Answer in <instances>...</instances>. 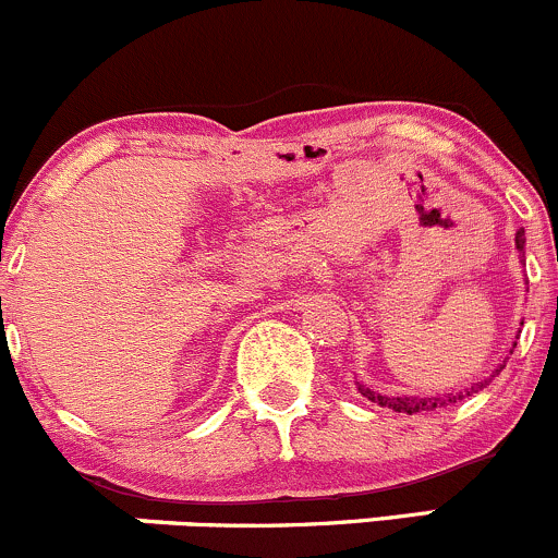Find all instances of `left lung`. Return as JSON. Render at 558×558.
<instances>
[{"instance_id": "8db88e82", "label": "left lung", "mask_w": 558, "mask_h": 558, "mask_svg": "<svg viewBox=\"0 0 558 558\" xmlns=\"http://www.w3.org/2000/svg\"><path fill=\"white\" fill-rule=\"evenodd\" d=\"M524 243H527V238H524V230H519V232H517L519 259H524ZM522 326H524V323H522ZM513 347H517V344H513ZM511 352H513V349H511ZM504 368H506V360H504V365H498V368L493 371V376L482 378V381L471 384V387H463V389H458V391H450V395H434V397H432V395H428V397H421V395H381V391H373V389H368V387H363V384H357V391H360V395H363V397H368L371 402H376V405L395 410V413L415 415V413H428V410L450 408V405H456V402L466 400V397L476 395V391H480V389L489 387V381H493V378L498 376V373L504 371Z\"/></svg>"}]
</instances>
